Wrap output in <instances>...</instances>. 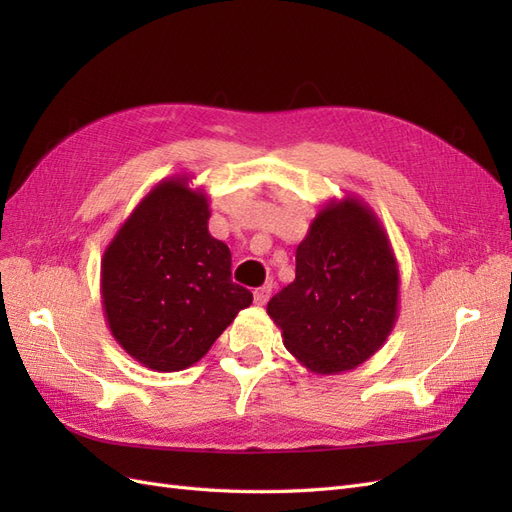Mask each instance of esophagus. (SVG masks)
<instances>
[{"label": "esophagus", "mask_w": 512, "mask_h": 512, "mask_svg": "<svg viewBox=\"0 0 512 512\" xmlns=\"http://www.w3.org/2000/svg\"><path fill=\"white\" fill-rule=\"evenodd\" d=\"M271 288H273V284L269 282V284H265V286H260V288L254 290V301H256V305H265V303L269 301Z\"/></svg>", "instance_id": "obj_1"}]
</instances>
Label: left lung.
Wrapping results in <instances>:
<instances>
[{
	"label": "left lung",
	"mask_w": 512,
	"mask_h": 512,
	"mask_svg": "<svg viewBox=\"0 0 512 512\" xmlns=\"http://www.w3.org/2000/svg\"><path fill=\"white\" fill-rule=\"evenodd\" d=\"M286 350L314 374H342L371 359L399 314V267L367 203L331 198L297 245L294 280L267 303Z\"/></svg>",
	"instance_id": "8db88e82"
}]
</instances>
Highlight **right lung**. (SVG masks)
I'll return each mask as SVG.
<instances>
[{"label": "right lung", "mask_w": 512, "mask_h": 512, "mask_svg": "<svg viewBox=\"0 0 512 512\" xmlns=\"http://www.w3.org/2000/svg\"><path fill=\"white\" fill-rule=\"evenodd\" d=\"M177 175L153 185L106 245L100 294L132 359L181 371L209 352L252 292L230 280L228 245L209 232V196Z\"/></svg>", "instance_id": "1"}]
</instances>
